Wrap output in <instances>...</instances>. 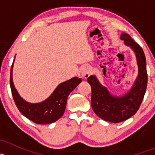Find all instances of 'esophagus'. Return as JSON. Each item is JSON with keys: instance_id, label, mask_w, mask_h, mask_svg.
I'll list each match as a JSON object with an SVG mask.
<instances>
[{"instance_id": "34e87169", "label": "esophagus", "mask_w": 155, "mask_h": 155, "mask_svg": "<svg viewBox=\"0 0 155 155\" xmlns=\"http://www.w3.org/2000/svg\"><path fill=\"white\" fill-rule=\"evenodd\" d=\"M91 70L89 69V68H87V67H85V68H84L82 70V72H81V75H82V77L83 78V79H86L87 78L89 77V76H91Z\"/></svg>"}]
</instances>
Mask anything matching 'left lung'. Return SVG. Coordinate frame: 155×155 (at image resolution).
I'll return each mask as SVG.
<instances>
[{
  "label": "left lung",
  "mask_w": 155,
  "mask_h": 155,
  "mask_svg": "<svg viewBox=\"0 0 155 155\" xmlns=\"http://www.w3.org/2000/svg\"><path fill=\"white\" fill-rule=\"evenodd\" d=\"M121 39L134 50L138 64V76L130 90L123 96L115 97L100 83L96 76L87 78L91 87V105L94 112L104 121L112 123L121 122L135 115L144 98L148 82L146 60L143 48L127 34L123 33Z\"/></svg>",
  "instance_id": "left-lung-1"
}]
</instances>
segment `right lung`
<instances>
[{
  "mask_svg": "<svg viewBox=\"0 0 155 155\" xmlns=\"http://www.w3.org/2000/svg\"><path fill=\"white\" fill-rule=\"evenodd\" d=\"M12 68L13 63L11 67L10 82L15 105L24 116L36 124H51L61 118L66 109L69 94L82 82L80 78H72L59 84L46 101L38 104H31L20 97L14 86L12 82Z\"/></svg>",
  "mask_w": 155,
  "mask_h": 155,
  "instance_id": "1",
  "label": "right lung"
}]
</instances>
